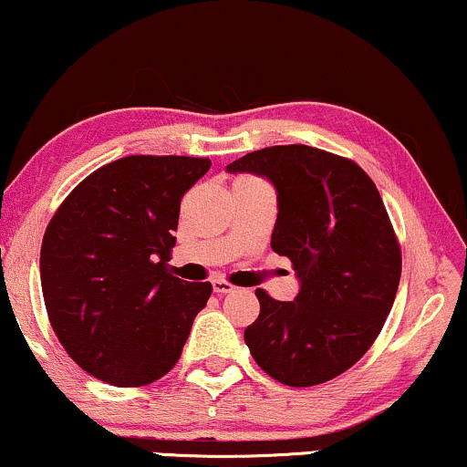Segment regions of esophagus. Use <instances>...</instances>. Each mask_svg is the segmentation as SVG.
Here are the masks:
<instances>
[{
    "label": "esophagus",
    "mask_w": 467,
    "mask_h": 467,
    "mask_svg": "<svg viewBox=\"0 0 467 467\" xmlns=\"http://www.w3.org/2000/svg\"><path fill=\"white\" fill-rule=\"evenodd\" d=\"M211 285H213V291H215V294H230V291L234 289V285H230L228 280H223V278H215Z\"/></svg>",
    "instance_id": "obj_1"
}]
</instances>
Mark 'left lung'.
<instances>
[{
	"instance_id": "obj_1",
	"label": "left lung",
	"mask_w": 467,
	"mask_h": 467,
	"mask_svg": "<svg viewBox=\"0 0 467 467\" xmlns=\"http://www.w3.org/2000/svg\"><path fill=\"white\" fill-rule=\"evenodd\" d=\"M278 193L272 250L300 280L294 302L256 289L244 339L263 372L289 387L350 369L383 328L400 283V245L383 198L355 161L311 145H274L230 162Z\"/></svg>"
}]
</instances>
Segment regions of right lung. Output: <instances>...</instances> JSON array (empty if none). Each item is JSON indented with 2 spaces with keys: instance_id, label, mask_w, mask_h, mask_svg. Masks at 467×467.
Instances as JSON below:
<instances>
[{
  "instance_id": "add662e5",
  "label": "right lung",
  "mask_w": 467,
  "mask_h": 467,
  "mask_svg": "<svg viewBox=\"0 0 467 467\" xmlns=\"http://www.w3.org/2000/svg\"><path fill=\"white\" fill-rule=\"evenodd\" d=\"M211 170L193 156H126L87 176L54 213L41 245L49 324L73 361L117 387L178 363L211 283L167 272L180 200Z\"/></svg>"
}]
</instances>
